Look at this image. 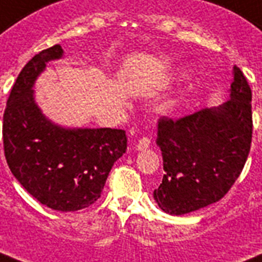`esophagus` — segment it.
<instances>
[{
    "label": "esophagus",
    "instance_id": "34e87169",
    "mask_svg": "<svg viewBox=\"0 0 262 262\" xmlns=\"http://www.w3.org/2000/svg\"><path fill=\"white\" fill-rule=\"evenodd\" d=\"M149 144H151V139H149V137H141V139L139 140V143L136 144V148L139 149V151H141V149L148 148Z\"/></svg>",
    "mask_w": 262,
    "mask_h": 262
}]
</instances>
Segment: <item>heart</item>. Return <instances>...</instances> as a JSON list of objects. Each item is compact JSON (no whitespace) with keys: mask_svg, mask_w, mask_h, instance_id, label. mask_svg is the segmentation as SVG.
<instances>
[{"mask_svg":"<svg viewBox=\"0 0 262 262\" xmlns=\"http://www.w3.org/2000/svg\"><path fill=\"white\" fill-rule=\"evenodd\" d=\"M173 105H174V101L171 99H166L163 100L162 103L159 104V111H162V113H166V111H170L173 108Z\"/></svg>","mask_w":262,"mask_h":262,"instance_id":"obj_1","label":"heart"}]
</instances>
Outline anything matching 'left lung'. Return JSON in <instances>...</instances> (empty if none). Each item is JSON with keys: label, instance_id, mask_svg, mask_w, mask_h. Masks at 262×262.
I'll return each mask as SVG.
<instances>
[{"label": "left lung", "instance_id": "obj_1", "mask_svg": "<svg viewBox=\"0 0 262 262\" xmlns=\"http://www.w3.org/2000/svg\"><path fill=\"white\" fill-rule=\"evenodd\" d=\"M231 99L179 119L162 117L157 144L162 151V184L154 199L165 213L181 215L219 202L242 173L253 135L251 89L233 67Z\"/></svg>", "mask_w": 262, "mask_h": 262}]
</instances>
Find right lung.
Instances as JSON below:
<instances>
[{"label": "right lung", "instance_id": "obj_1", "mask_svg": "<svg viewBox=\"0 0 262 262\" xmlns=\"http://www.w3.org/2000/svg\"><path fill=\"white\" fill-rule=\"evenodd\" d=\"M60 45L43 49L20 71L4 113V152L12 174L38 202L75 211L101 196L110 170L126 152L122 129H66L48 119L34 100V82Z\"/></svg>", "mask_w": 262, "mask_h": 262}]
</instances>
